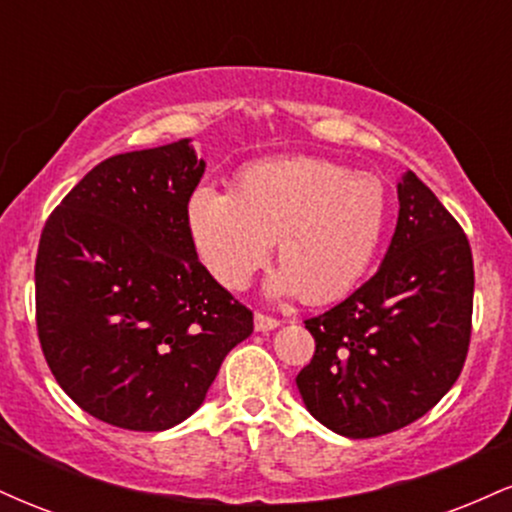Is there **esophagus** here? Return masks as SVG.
Masks as SVG:
<instances>
[{
	"mask_svg": "<svg viewBox=\"0 0 512 512\" xmlns=\"http://www.w3.org/2000/svg\"><path fill=\"white\" fill-rule=\"evenodd\" d=\"M279 325H281L279 317H272V315H267V313H260V310H257V313H255V330H257V332L274 330V327H279Z\"/></svg>",
	"mask_w": 512,
	"mask_h": 512,
	"instance_id": "1",
	"label": "esophagus"
}]
</instances>
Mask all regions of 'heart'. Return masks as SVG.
<instances>
[{
	"label": "heart",
	"instance_id": "1",
	"mask_svg": "<svg viewBox=\"0 0 512 512\" xmlns=\"http://www.w3.org/2000/svg\"><path fill=\"white\" fill-rule=\"evenodd\" d=\"M387 223V190L368 173L313 156L245 166L231 192L199 187L187 204L192 243L219 284L240 291L274 240V289L330 303L358 284Z\"/></svg>",
	"mask_w": 512,
	"mask_h": 512
}]
</instances>
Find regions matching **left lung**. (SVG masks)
Masks as SVG:
<instances>
[{"instance_id": "obj_1", "label": "left lung", "mask_w": 512, "mask_h": 512, "mask_svg": "<svg viewBox=\"0 0 512 512\" xmlns=\"http://www.w3.org/2000/svg\"><path fill=\"white\" fill-rule=\"evenodd\" d=\"M397 195L378 272L305 320L315 354L296 385L310 414L346 438L385 436L436 407L472 337L474 262L462 226L411 170Z\"/></svg>"}]
</instances>
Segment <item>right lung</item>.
Returning <instances> with one entry per match:
<instances>
[{
	"label": "right lung",
	"mask_w": 512,
	"mask_h": 512,
	"mask_svg": "<svg viewBox=\"0 0 512 512\" xmlns=\"http://www.w3.org/2000/svg\"><path fill=\"white\" fill-rule=\"evenodd\" d=\"M202 175L187 139L110 156L40 233V349L62 390L110 426L185 421L252 334V310L199 262L187 228Z\"/></svg>",
	"instance_id": "obj_1"
}]
</instances>
